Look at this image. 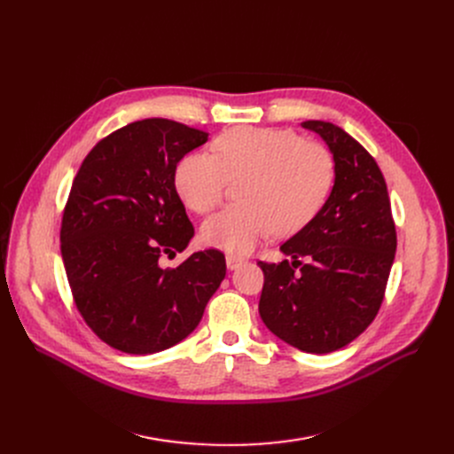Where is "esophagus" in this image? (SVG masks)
I'll use <instances>...</instances> for the list:
<instances>
[{
    "mask_svg": "<svg viewBox=\"0 0 454 454\" xmlns=\"http://www.w3.org/2000/svg\"><path fill=\"white\" fill-rule=\"evenodd\" d=\"M245 261L241 257H235V255H226V265L230 270H237L239 267H243Z\"/></svg>",
    "mask_w": 454,
    "mask_h": 454,
    "instance_id": "obj_1",
    "label": "esophagus"
}]
</instances>
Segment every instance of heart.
<instances>
[{
  "instance_id": "b5f03b06",
  "label": "heart",
  "mask_w": 454,
  "mask_h": 454,
  "mask_svg": "<svg viewBox=\"0 0 454 454\" xmlns=\"http://www.w3.org/2000/svg\"><path fill=\"white\" fill-rule=\"evenodd\" d=\"M215 156L189 154L175 173L182 202L209 213L230 182L241 206L221 211L202 226L207 247L245 255L276 230L293 235L322 209L333 184L331 154L294 132L270 127L235 129L213 143Z\"/></svg>"
}]
</instances>
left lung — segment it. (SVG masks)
Here are the masks:
<instances>
[{"label": "left lung", "instance_id": "1", "mask_svg": "<svg viewBox=\"0 0 454 454\" xmlns=\"http://www.w3.org/2000/svg\"><path fill=\"white\" fill-rule=\"evenodd\" d=\"M335 163V182L317 217L285 241L291 255L263 263L259 315L274 335L307 353H331L355 340L375 318L395 257L387 182L370 153L340 127L303 121ZM300 256L309 263L298 275Z\"/></svg>", "mask_w": 454, "mask_h": 454}]
</instances>
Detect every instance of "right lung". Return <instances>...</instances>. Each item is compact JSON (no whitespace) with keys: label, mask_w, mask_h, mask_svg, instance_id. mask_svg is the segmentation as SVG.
Returning a JSON list of instances; mask_svg holds the SVG:
<instances>
[{"label":"right lung","mask_w":454,"mask_h":454,"mask_svg":"<svg viewBox=\"0 0 454 454\" xmlns=\"http://www.w3.org/2000/svg\"><path fill=\"white\" fill-rule=\"evenodd\" d=\"M207 132L149 117L112 132L84 158L64 209L62 261L77 309L108 346L130 355L182 342L226 276L224 254L187 248L195 228L176 193L180 160Z\"/></svg>","instance_id":"obj_1"}]
</instances>
